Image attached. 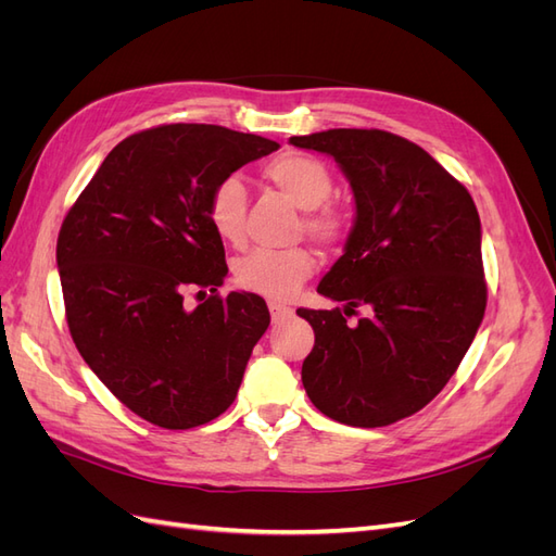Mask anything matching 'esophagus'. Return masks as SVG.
<instances>
[{
	"mask_svg": "<svg viewBox=\"0 0 556 556\" xmlns=\"http://www.w3.org/2000/svg\"><path fill=\"white\" fill-rule=\"evenodd\" d=\"M268 313H271L274 323H280V319L292 315V308L285 306V304H278V301H268Z\"/></svg>",
	"mask_w": 556,
	"mask_h": 556,
	"instance_id": "esophagus-1",
	"label": "esophagus"
}]
</instances>
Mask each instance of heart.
Here are the masks:
<instances>
[{
  "label": "heart",
  "mask_w": 556,
  "mask_h": 556,
  "mask_svg": "<svg viewBox=\"0 0 556 556\" xmlns=\"http://www.w3.org/2000/svg\"><path fill=\"white\" fill-rule=\"evenodd\" d=\"M264 176L306 211L304 231L323 245L341 243L350 231L348 213L329 204L336 180L329 166L308 153H285L264 166ZM248 192L241 176L229 174L215 182L208 197V220L217 237L227 243H241L245 233ZM315 268V257L306 248L268 250L255 248L233 264V280L241 290L268 299L292 296Z\"/></svg>",
  "instance_id": "obj_1"
}]
</instances>
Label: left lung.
<instances>
[{"mask_svg": "<svg viewBox=\"0 0 556 556\" xmlns=\"http://www.w3.org/2000/svg\"><path fill=\"white\" fill-rule=\"evenodd\" d=\"M290 143L339 162L357 204L343 257L317 288L345 311H296L315 331L301 380L336 422L394 425L443 390L482 323L478 208L427 150L396 134L327 129ZM359 305L367 313L348 324Z\"/></svg>", "mask_w": 556, "mask_h": 556, "instance_id": "left-lung-1", "label": "left lung"}]
</instances>
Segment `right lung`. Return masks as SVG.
Segmentation results:
<instances>
[{
    "label": "right lung",
    "mask_w": 556,
    "mask_h": 556,
    "mask_svg": "<svg viewBox=\"0 0 556 556\" xmlns=\"http://www.w3.org/2000/svg\"><path fill=\"white\" fill-rule=\"evenodd\" d=\"M280 146L217 125L131 134L66 213L58 268L66 325L113 396L162 429L223 415L271 315L250 292L217 294L225 248L208 220L215 182ZM212 290L197 309L181 299Z\"/></svg>",
    "instance_id": "add662e5"
}]
</instances>
